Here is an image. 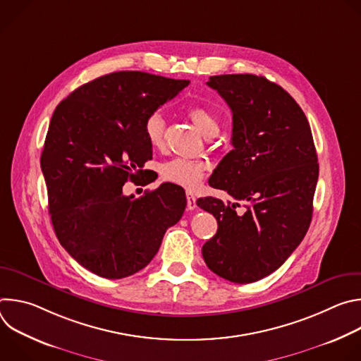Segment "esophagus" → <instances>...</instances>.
Masks as SVG:
<instances>
[{
    "instance_id": "obj_1",
    "label": "esophagus",
    "mask_w": 361,
    "mask_h": 361,
    "mask_svg": "<svg viewBox=\"0 0 361 361\" xmlns=\"http://www.w3.org/2000/svg\"><path fill=\"white\" fill-rule=\"evenodd\" d=\"M195 207H197V204H195L194 194L191 191H187V209L188 210H194Z\"/></svg>"
}]
</instances>
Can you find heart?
<instances>
[{"mask_svg":"<svg viewBox=\"0 0 361 361\" xmlns=\"http://www.w3.org/2000/svg\"><path fill=\"white\" fill-rule=\"evenodd\" d=\"M187 116L204 137L213 138L219 134L220 120L209 107L191 106L187 110ZM144 134L152 148H161L164 145L167 121L160 111L152 113L147 117L144 123ZM209 167V163L204 160L173 159L160 166V176L167 183L181 185L184 188H194L202 181Z\"/></svg>","mask_w":361,"mask_h":361,"instance_id":"b5f03b06","label":"heart"}]
</instances>
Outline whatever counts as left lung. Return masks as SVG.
I'll list each match as a JSON object with an SVG mask.
<instances>
[{
  "label": "left lung",
  "instance_id": "left-lung-1",
  "mask_svg": "<svg viewBox=\"0 0 361 361\" xmlns=\"http://www.w3.org/2000/svg\"><path fill=\"white\" fill-rule=\"evenodd\" d=\"M233 113V149L210 185L235 202L198 198L219 228L202 245L207 267L238 284L276 271L304 238L313 216L317 152L302 110L276 82L252 74L210 77ZM238 202L246 210L237 212Z\"/></svg>",
  "mask_w": 361,
  "mask_h": 361
}]
</instances>
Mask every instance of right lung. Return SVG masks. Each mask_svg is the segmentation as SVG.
<instances>
[{
  "label": "right lung",
  "instance_id": "obj_1",
  "mask_svg": "<svg viewBox=\"0 0 361 361\" xmlns=\"http://www.w3.org/2000/svg\"><path fill=\"white\" fill-rule=\"evenodd\" d=\"M141 71L98 77L57 106L41 154L51 221L73 259L104 279H124L157 254L185 210L181 190L164 183L140 198L123 185L142 178L152 157L144 123L188 85Z\"/></svg>",
  "mask_w": 361,
  "mask_h": 361
}]
</instances>
